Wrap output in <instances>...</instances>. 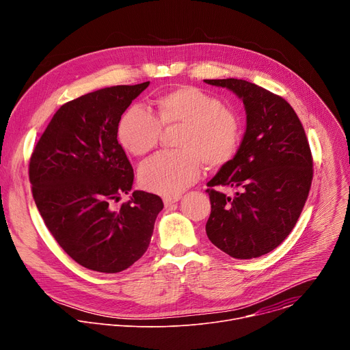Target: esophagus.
<instances>
[{"label": "esophagus", "instance_id": "34e87169", "mask_svg": "<svg viewBox=\"0 0 350 350\" xmlns=\"http://www.w3.org/2000/svg\"><path fill=\"white\" fill-rule=\"evenodd\" d=\"M180 201V196H174V198H170V196H166L165 199H163V204H165V206L167 208V206H172V205H174V204H177Z\"/></svg>", "mask_w": 350, "mask_h": 350}]
</instances>
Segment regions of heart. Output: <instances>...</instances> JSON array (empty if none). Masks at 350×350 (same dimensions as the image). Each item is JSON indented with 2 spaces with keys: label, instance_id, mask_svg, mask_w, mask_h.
<instances>
[{
  "label": "heart",
  "instance_id": "b5f03b06",
  "mask_svg": "<svg viewBox=\"0 0 350 350\" xmlns=\"http://www.w3.org/2000/svg\"><path fill=\"white\" fill-rule=\"evenodd\" d=\"M157 118L131 107L120 118L118 137L134 157L157 148L162 127L180 126L177 152H162L139 167V184L151 192L176 196L201 176L202 163L220 169L230 163L241 144V120L219 99L201 88L183 85L154 99Z\"/></svg>",
  "mask_w": 350,
  "mask_h": 350
}]
</instances>
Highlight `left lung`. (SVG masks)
Here are the masks:
<instances>
[{"mask_svg": "<svg viewBox=\"0 0 350 350\" xmlns=\"http://www.w3.org/2000/svg\"><path fill=\"white\" fill-rule=\"evenodd\" d=\"M232 91L245 107L246 130L234 159L208 183L211 242L235 259L275 249L302 213L313 180L305 129L280 95L238 79L205 80ZM239 187L232 198L213 187Z\"/></svg>", "mask_w": 350, "mask_h": 350, "instance_id": "8db88e82", "label": "left lung"}]
</instances>
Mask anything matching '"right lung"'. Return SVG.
<instances>
[{
  "label": "right lung",
  "mask_w": 350,
  "mask_h": 350,
  "mask_svg": "<svg viewBox=\"0 0 350 350\" xmlns=\"http://www.w3.org/2000/svg\"><path fill=\"white\" fill-rule=\"evenodd\" d=\"M149 81L113 85L62 105L38 139L29 163L37 209L53 237L79 265L119 273L148 249L162 199L134 191V172L118 142L122 115Z\"/></svg>",
  "instance_id": "1"
}]
</instances>
